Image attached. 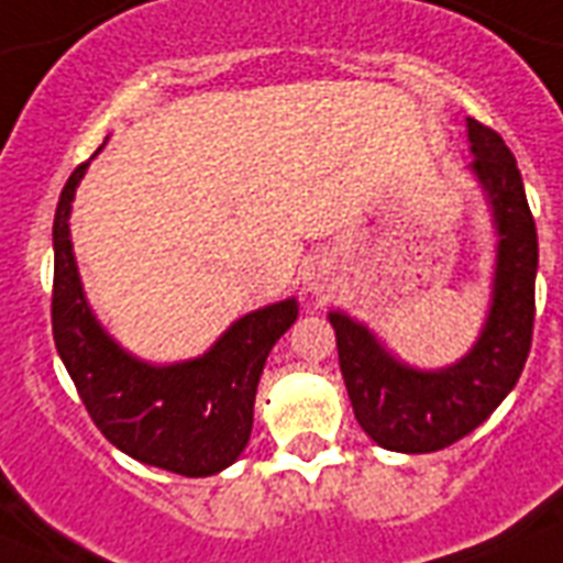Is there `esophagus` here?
<instances>
[{
	"mask_svg": "<svg viewBox=\"0 0 563 563\" xmlns=\"http://www.w3.org/2000/svg\"><path fill=\"white\" fill-rule=\"evenodd\" d=\"M307 289L309 291H324L327 289V274L321 272V268H312V272H307Z\"/></svg>",
	"mask_w": 563,
	"mask_h": 563,
	"instance_id": "1",
	"label": "esophagus"
}]
</instances>
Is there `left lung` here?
I'll list each match as a JSON object with an SVG mask.
<instances>
[{
	"label": "left lung",
	"instance_id": "8db88e82",
	"mask_svg": "<svg viewBox=\"0 0 563 563\" xmlns=\"http://www.w3.org/2000/svg\"><path fill=\"white\" fill-rule=\"evenodd\" d=\"M467 136L499 233L494 303L473 351L453 368L415 371L388 356L365 327L330 312L353 415L394 453H435L471 435L506 400L532 351L538 230L523 178L494 128L467 119Z\"/></svg>",
	"mask_w": 563,
	"mask_h": 563
}]
</instances>
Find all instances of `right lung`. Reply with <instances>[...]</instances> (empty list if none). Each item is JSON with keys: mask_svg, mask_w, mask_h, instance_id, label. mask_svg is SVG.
Returning a JSON list of instances; mask_svg holds the SVG:
<instances>
[{"mask_svg": "<svg viewBox=\"0 0 563 563\" xmlns=\"http://www.w3.org/2000/svg\"><path fill=\"white\" fill-rule=\"evenodd\" d=\"M90 163L69 175L55 210L52 333L84 409L122 453L180 476H212L245 450L254 397L274 342L298 318L295 298L239 318L201 360L154 368L128 356L84 300L69 210Z\"/></svg>", "mask_w": 563, "mask_h": 563, "instance_id": "1", "label": "right lung"}]
</instances>
